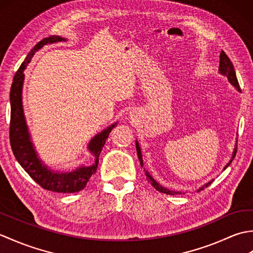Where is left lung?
I'll use <instances>...</instances> for the list:
<instances>
[{"label":"left lung","mask_w":253,"mask_h":253,"mask_svg":"<svg viewBox=\"0 0 253 253\" xmlns=\"http://www.w3.org/2000/svg\"><path fill=\"white\" fill-rule=\"evenodd\" d=\"M218 72H219V74L221 75H223V76H225L227 78V80H228V83L232 84V85H234V87L237 89L239 92H240V87H239V84H238V80H237V76H236V73H235V68H234V65H233V63H232V61L229 60V57L225 54V52L224 51H222L221 52V55H219V66H218ZM136 150H137V155H138V159H139V161H140V165H141V168H143V160H142V154H141V149H140V146H139V142H138V140H136ZM236 152H237V143H236V146H235V148H234V151H233V154H232V158H230V160H229V162L225 165V168H224V169L223 170H225L226 169L228 166H229V164L232 163V161L234 160V158H235V155H236ZM144 169V173H146V176H147V179H148V181L149 182H151V185L155 188V189H157L158 191H160V192H163V193H166V195H185V192H181V191H175V190H170V189H169V188H165V187H163L162 185H160L159 182L155 180L153 177H152V175L149 173V171L146 169ZM212 181H213V179L212 180H210V181H208L207 184H204L203 186H201L200 188H199V189L197 190V191H200V190H202V189H204V188L206 187H208L209 185H211L212 184Z\"/></svg>","instance_id":"left-lung-1"}]
</instances>
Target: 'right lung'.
Instances as JSON below:
<instances>
[{
    "mask_svg": "<svg viewBox=\"0 0 253 253\" xmlns=\"http://www.w3.org/2000/svg\"><path fill=\"white\" fill-rule=\"evenodd\" d=\"M61 41H66V39L60 36H51L41 40L39 43L35 45L29 54L27 55L25 61L14 76L9 93V140L16 160L18 161L21 168L28 173V175L37 184H39L43 189L50 191L73 193L83 190L89 181L90 177L96 171L102 148L104 147L106 139L109 137L113 127L117 125V122L106 127L105 129L99 132L98 135H95L89 141L87 149L94 158V163L92 165L79 166V168L72 171H58L50 169L39 158L38 152L36 151L35 144L31 140L29 128L28 125H27L23 107V85L25 79L24 71L27 65L30 63L35 53L39 51L41 47H43L46 44L56 43V42Z\"/></svg>",
    "mask_w": 253,
    "mask_h": 253,
    "instance_id": "right-lung-1",
    "label": "right lung"
}]
</instances>
